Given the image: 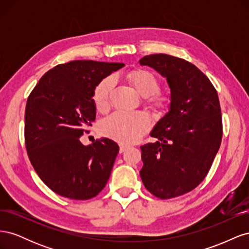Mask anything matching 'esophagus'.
Masks as SVG:
<instances>
[{
  "label": "esophagus",
  "mask_w": 249,
  "mask_h": 249,
  "mask_svg": "<svg viewBox=\"0 0 249 249\" xmlns=\"http://www.w3.org/2000/svg\"><path fill=\"white\" fill-rule=\"evenodd\" d=\"M129 148V145H124V144H120L119 145V153L122 154V153H124V152H125V150Z\"/></svg>",
  "instance_id": "esophagus-1"
}]
</instances>
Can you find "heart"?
I'll use <instances>...</instances> for the list:
<instances>
[{"instance_id": "1", "label": "heart", "mask_w": 249, "mask_h": 249, "mask_svg": "<svg viewBox=\"0 0 249 249\" xmlns=\"http://www.w3.org/2000/svg\"><path fill=\"white\" fill-rule=\"evenodd\" d=\"M132 84L144 96L146 104L157 111H163L170 105V95L160 90V80L156 74L145 70H136L129 74ZM114 85L112 76L102 79L93 89L92 101L95 108L104 111L109 107L111 90ZM150 127V120L144 113L115 111L105 117L101 123V131L107 137L120 143L138 141Z\"/></svg>"}]
</instances>
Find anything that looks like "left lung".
<instances>
[{"instance_id": "8db88e82", "label": "left lung", "mask_w": 249, "mask_h": 249, "mask_svg": "<svg viewBox=\"0 0 249 249\" xmlns=\"http://www.w3.org/2000/svg\"><path fill=\"white\" fill-rule=\"evenodd\" d=\"M139 63L166 77L171 89L170 111L150 133L159 141L140 147V177L156 197H178L205 179L220 147L219 99L206 74L185 59L154 54Z\"/></svg>"}]
</instances>
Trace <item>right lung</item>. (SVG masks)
Instances as JSON below:
<instances>
[{
	"instance_id": "right-lung-1",
	"label": "right lung",
	"mask_w": 249,
	"mask_h": 249,
	"mask_svg": "<svg viewBox=\"0 0 249 249\" xmlns=\"http://www.w3.org/2000/svg\"><path fill=\"white\" fill-rule=\"evenodd\" d=\"M124 63L73 60L40 78L27 100L25 143L37 175L61 196L85 200L106 186L119 147L108 138L83 145L95 119L93 89Z\"/></svg>"
}]
</instances>
